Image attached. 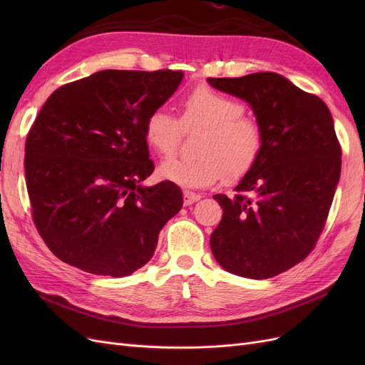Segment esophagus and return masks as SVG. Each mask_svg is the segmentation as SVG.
Wrapping results in <instances>:
<instances>
[{
  "instance_id": "esophagus-1",
  "label": "esophagus",
  "mask_w": 365,
  "mask_h": 365,
  "mask_svg": "<svg viewBox=\"0 0 365 365\" xmlns=\"http://www.w3.org/2000/svg\"><path fill=\"white\" fill-rule=\"evenodd\" d=\"M182 197H184V205H190V204H193L196 201H200L201 200V195H197V193L190 192V190H185L182 193Z\"/></svg>"
}]
</instances>
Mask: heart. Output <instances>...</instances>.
Segmentation results:
<instances>
[{
	"label": "heart",
	"instance_id": "obj_1",
	"mask_svg": "<svg viewBox=\"0 0 365 365\" xmlns=\"http://www.w3.org/2000/svg\"><path fill=\"white\" fill-rule=\"evenodd\" d=\"M180 120L164 108H157L145 120L148 145L161 155L178 148L184 130L201 128L196 140V158L170 157L158 168L163 180L182 187H207L224 176L236 182L247 176L262 157L263 128L245 115L239 98L213 88L197 86L180 102Z\"/></svg>",
	"mask_w": 365,
	"mask_h": 365
}]
</instances>
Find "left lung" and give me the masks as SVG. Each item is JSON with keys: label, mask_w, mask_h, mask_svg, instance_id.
I'll use <instances>...</instances> for the list:
<instances>
[{"label": "left lung", "mask_w": 365, "mask_h": 365, "mask_svg": "<svg viewBox=\"0 0 365 365\" xmlns=\"http://www.w3.org/2000/svg\"><path fill=\"white\" fill-rule=\"evenodd\" d=\"M217 90L244 98L263 128L262 157L236 187L215 195L222 219L210 247L225 271L269 279L315 248L341 173V145L327 105L277 73L208 77Z\"/></svg>", "instance_id": "obj_1"}]
</instances>
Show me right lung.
<instances>
[{
    "mask_svg": "<svg viewBox=\"0 0 365 365\" xmlns=\"http://www.w3.org/2000/svg\"><path fill=\"white\" fill-rule=\"evenodd\" d=\"M181 71L103 70L58 88L26 140L31 217L50 251L82 271L125 277L155 252L182 207L180 187H143L153 172L145 120Z\"/></svg>",
    "mask_w": 365,
    "mask_h": 365,
    "instance_id": "right-lung-1",
    "label": "right lung"
}]
</instances>
